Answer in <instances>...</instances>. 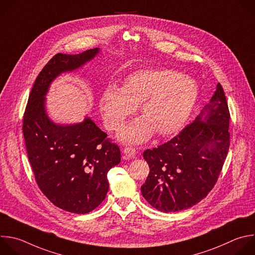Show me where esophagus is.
<instances>
[{
	"label": "esophagus",
	"mask_w": 255,
	"mask_h": 255,
	"mask_svg": "<svg viewBox=\"0 0 255 255\" xmlns=\"http://www.w3.org/2000/svg\"><path fill=\"white\" fill-rule=\"evenodd\" d=\"M124 154L127 156V157H129V158H133V157H135V155H136V150L134 149V148H125L124 149Z\"/></svg>",
	"instance_id": "obj_1"
}]
</instances>
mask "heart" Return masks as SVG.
<instances>
[{"instance_id":"b5f03b06","label":"heart","mask_w":255,"mask_h":255,"mask_svg":"<svg viewBox=\"0 0 255 255\" xmlns=\"http://www.w3.org/2000/svg\"><path fill=\"white\" fill-rule=\"evenodd\" d=\"M199 95L197 82L169 69H141L129 74L123 87L109 84L99 106L105 125L118 130L140 104L144 115L127 126L121 141L139 144L147 141L157 130L166 136L179 131L189 118Z\"/></svg>"}]
</instances>
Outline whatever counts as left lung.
<instances>
[{
  "mask_svg": "<svg viewBox=\"0 0 255 255\" xmlns=\"http://www.w3.org/2000/svg\"><path fill=\"white\" fill-rule=\"evenodd\" d=\"M229 110L218 83L209 103L176 137L143 153L150 172L143 197L162 212L188 209L215 185L229 149Z\"/></svg>",
  "mask_w": 255,
  "mask_h": 255,
  "instance_id": "8db88e82",
  "label": "left lung"
}]
</instances>
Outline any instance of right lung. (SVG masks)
<instances>
[{"mask_svg": "<svg viewBox=\"0 0 255 255\" xmlns=\"http://www.w3.org/2000/svg\"><path fill=\"white\" fill-rule=\"evenodd\" d=\"M99 53L95 48L55 55L35 81L23 120L28 159L40 189L54 205L77 214L92 211L105 199L107 173L120 163V149L88 116L74 124L54 122L46 95L60 75L81 69Z\"/></svg>", "mask_w": 255, "mask_h": 255, "instance_id": "add662e5", "label": "right lung"}]
</instances>
